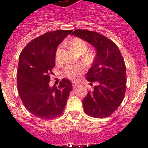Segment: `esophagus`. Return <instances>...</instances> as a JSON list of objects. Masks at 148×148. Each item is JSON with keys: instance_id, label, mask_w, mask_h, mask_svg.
<instances>
[{"instance_id": "obj_1", "label": "esophagus", "mask_w": 148, "mask_h": 148, "mask_svg": "<svg viewBox=\"0 0 148 148\" xmlns=\"http://www.w3.org/2000/svg\"><path fill=\"white\" fill-rule=\"evenodd\" d=\"M77 86H78V84L75 83V82H73V88H75V87H76Z\"/></svg>"}]
</instances>
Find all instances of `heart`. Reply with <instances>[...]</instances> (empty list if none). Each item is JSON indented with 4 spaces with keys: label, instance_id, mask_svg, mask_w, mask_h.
I'll return each mask as SVG.
<instances>
[{
    "label": "heart",
    "instance_id": "b5f03b06",
    "mask_svg": "<svg viewBox=\"0 0 148 148\" xmlns=\"http://www.w3.org/2000/svg\"><path fill=\"white\" fill-rule=\"evenodd\" d=\"M70 47L77 54L83 55V60L86 64H90L93 61L94 58H95V53L92 51L86 52L87 50V44L84 40L78 38L73 39L70 42ZM61 51V46H59L56 52V62H59ZM84 70V66H81V65H70V66H66L64 68V73L66 77L70 79L75 80L80 77Z\"/></svg>",
    "mask_w": 148,
    "mask_h": 148
}]
</instances>
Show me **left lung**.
I'll list each match as a JSON object with an SVG mask.
<instances>
[{"label": "left lung", "mask_w": 148, "mask_h": 148, "mask_svg": "<svg viewBox=\"0 0 148 148\" xmlns=\"http://www.w3.org/2000/svg\"><path fill=\"white\" fill-rule=\"evenodd\" d=\"M72 35L95 49V58L86 78L90 82H97L98 85L82 100L84 110L94 118L108 117L121 104L126 91V66L119 49L98 32L76 29Z\"/></svg>", "instance_id": "left-lung-1"}]
</instances>
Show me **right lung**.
Returning <instances> with one entry per match:
<instances>
[{
    "instance_id": "1",
    "label": "right lung",
    "mask_w": 148,
    "mask_h": 148,
    "mask_svg": "<svg viewBox=\"0 0 148 148\" xmlns=\"http://www.w3.org/2000/svg\"><path fill=\"white\" fill-rule=\"evenodd\" d=\"M73 30H56L33 39L19 56L18 90L27 110L43 119L61 116L72 90L71 82L63 78L59 85L49 86L52 69L56 65L58 46Z\"/></svg>"
}]
</instances>
